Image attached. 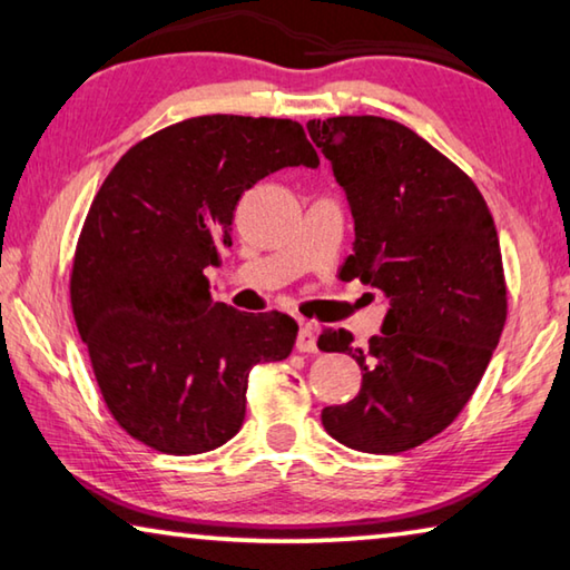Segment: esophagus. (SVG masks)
Masks as SVG:
<instances>
[{"instance_id":"34e87169","label":"esophagus","mask_w":570,"mask_h":570,"mask_svg":"<svg viewBox=\"0 0 570 570\" xmlns=\"http://www.w3.org/2000/svg\"><path fill=\"white\" fill-rule=\"evenodd\" d=\"M296 350L298 352H316V332L312 324H302L296 336Z\"/></svg>"}]
</instances>
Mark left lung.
<instances>
[{"mask_svg":"<svg viewBox=\"0 0 570 570\" xmlns=\"http://www.w3.org/2000/svg\"><path fill=\"white\" fill-rule=\"evenodd\" d=\"M354 216L342 278L387 296L382 332L354 346L324 330L320 350L362 370L352 402L324 407L342 445L397 455L455 422L488 370L508 316V286L490 208L465 170L397 120L340 115L308 120Z\"/></svg>","mask_w":570,"mask_h":570,"instance_id":"left-lung-1","label":"left lung"}]
</instances>
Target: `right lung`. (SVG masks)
<instances>
[{"mask_svg": "<svg viewBox=\"0 0 570 570\" xmlns=\"http://www.w3.org/2000/svg\"><path fill=\"white\" fill-rule=\"evenodd\" d=\"M286 166H320L296 120L198 115L125 153L77 238L70 302L115 422L166 455L236 435L248 372L282 362L298 326L210 298L238 198Z\"/></svg>", "mask_w": 570, "mask_h": 570, "instance_id": "1", "label": "right lung"}]
</instances>
